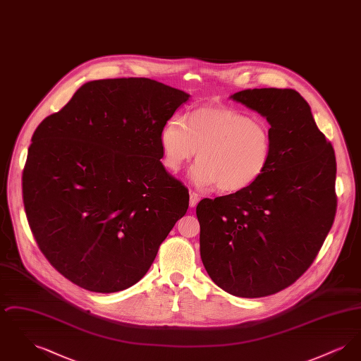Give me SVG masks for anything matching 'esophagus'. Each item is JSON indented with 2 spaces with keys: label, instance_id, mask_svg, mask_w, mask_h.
Here are the masks:
<instances>
[{
  "label": "esophagus",
  "instance_id": "34e87169",
  "mask_svg": "<svg viewBox=\"0 0 361 361\" xmlns=\"http://www.w3.org/2000/svg\"><path fill=\"white\" fill-rule=\"evenodd\" d=\"M199 200H200V196H199L196 192H192V190H190V193H189V206H196V204L199 203Z\"/></svg>",
  "mask_w": 361,
  "mask_h": 361
}]
</instances>
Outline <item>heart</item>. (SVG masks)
I'll return each mask as SVG.
<instances>
[{"label":"heart","instance_id":"1","mask_svg":"<svg viewBox=\"0 0 361 361\" xmlns=\"http://www.w3.org/2000/svg\"><path fill=\"white\" fill-rule=\"evenodd\" d=\"M161 162L176 173L195 150L199 161L190 171L197 185H214L222 192H240L256 184L272 157V135L264 121L231 108L202 106L187 121L173 116L161 135Z\"/></svg>","mask_w":361,"mask_h":361}]
</instances>
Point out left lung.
I'll list each match as a JSON object with an SVG mask.
<instances>
[{"instance_id": "8db88e82", "label": "left lung", "mask_w": 361, "mask_h": 361, "mask_svg": "<svg viewBox=\"0 0 361 361\" xmlns=\"http://www.w3.org/2000/svg\"><path fill=\"white\" fill-rule=\"evenodd\" d=\"M233 100L271 124L272 157L256 184L196 207L200 256L231 295L281 291L317 257L336 216V155L307 102L293 89H246Z\"/></svg>"}]
</instances>
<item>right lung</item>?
Returning a JSON list of instances; mask_svg holds the SVG:
<instances>
[{
	"mask_svg": "<svg viewBox=\"0 0 361 361\" xmlns=\"http://www.w3.org/2000/svg\"><path fill=\"white\" fill-rule=\"evenodd\" d=\"M188 93L150 78L99 80L42 121L23 171L39 249L87 291L137 283L189 206L164 168L159 135Z\"/></svg>",
	"mask_w": 361,
	"mask_h": 361,
	"instance_id": "right-lung-1",
	"label": "right lung"
}]
</instances>
